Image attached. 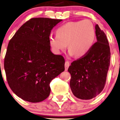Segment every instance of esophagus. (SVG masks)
<instances>
[{"mask_svg":"<svg viewBox=\"0 0 120 120\" xmlns=\"http://www.w3.org/2000/svg\"><path fill=\"white\" fill-rule=\"evenodd\" d=\"M70 65V63L69 61H66L65 63V71H67L68 70V68L69 66Z\"/></svg>","mask_w":120,"mask_h":120,"instance_id":"esophagus-1","label":"esophagus"}]
</instances>
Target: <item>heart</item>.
I'll use <instances>...</instances> for the list:
<instances>
[{
  "label": "heart",
  "mask_w": 120,
  "mask_h": 120,
  "mask_svg": "<svg viewBox=\"0 0 120 120\" xmlns=\"http://www.w3.org/2000/svg\"><path fill=\"white\" fill-rule=\"evenodd\" d=\"M95 38L93 23L86 19L69 22L59 27L56 35L49 37V44L53 50L59 53L66 49L67 44L71 55L82 57L91 49Z\"/></svg>",
  "instance_id": "b5f03b06"
}]
</instances>
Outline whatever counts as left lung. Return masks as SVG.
Returning a JSON list of instances; mask_svg holds the SVG:
<instances>
[{
	"label": "left lung",
	"instance_id": "8db88e82",
	"mask_svg": "<svg viewBox=\"0 0 120 120\" xmlns=\"http://www.w3.org/2000/svg\"><path fill=\"white\" fill-rule=\"evenodd\" d=\"M97 41L86 56L75 60L69 67L70 87L81 99H91L101 93L110 66V50L105 33L95 25Z\"/></svg>",
	"mask_w": 120,
	"mask_h": 120
}]
</instances>
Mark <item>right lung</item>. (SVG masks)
I'll return each instance as SVG.
<instances>
[{"instance_id": "add662e5", "label": "right lung", "mask_w": 120, "mask_h": 120, "mask_svg": "<svg viewBox=\"0 0 120 120\" xmlns=\"http://www.w3.org/2000/svg\"><path fill=\"white\" fill-rule=\"evenodd\" d=\"M61 19L34 18L10 40L4 57L6 78L12 91L30 102H41L50 93V83L63 72L65 60L50 51L51 30Z\"/></svg>"}]
</instances>
